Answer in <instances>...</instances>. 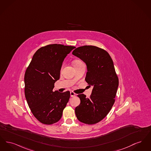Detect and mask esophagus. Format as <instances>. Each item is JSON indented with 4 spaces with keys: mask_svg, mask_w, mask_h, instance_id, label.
<instances>
[{
    "mask_svg": "<svg viewBox=\"0 0 151 151\" xmlns=\"http://www.w3.org/2000/svg\"><path fill=\"white\" fill-rule=\"evenodd\" d=\"M70 95H71V97H73L75 96H76V93L72 91L70 92Z\"/></svg>",
    "mask_w": 151,
    "mask_h": 151,
    "instance_id": "34e87169",
    "label": "esophagus"
}]
</instances>
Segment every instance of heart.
<instances>
[{"mask_svg": "<svg viewBox=\"0 0 151 151\" xmlns=\"http://www.w3.org/2000/svg\"><path fill=\"white\" fill-rule=\"evenodd\" d=\"M81 62H80V61H79V60H77V61H75V62H74L73 63V64L74 65H76V64H79V63H81Z\"/></svg>", "mask_w": 151, "mask_h": 151, "instance_id": "1", "label": "heart"}]
</instances>
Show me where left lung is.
<instances>
[{
	"mask_svg": "<svg viewBox=\"0 0 151 151\" xmlns=\"http://www.w3.org/2000/svg\"><path fill=\"white\" fill-rule=\"evenodd\" d=\"M72 54L86 64L85 80L93 87L90 98L78 95L80 104L75 108V114L80 122L98 123L107 115L115 101L119 79L112 59L106 50L93 45L76 48Z\"/></svg>",
	"mask_w": 151,
	"mask_h": 151,
	"instance_id": "obj_1",
	"label": "left lung"
}]
</instances>
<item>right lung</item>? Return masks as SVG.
Returning a JSON list of instances; mask_svg holds the SVG:
<instances>
[{"label": "right lung", "instance_id": "obj_1", "mask_svg": "<svg viewBox=\"0 0 151 151\" xmlns=\"http://www.w3.org/2000/svg\"><path fill=\"white\" fill-rule=\"evenodd\" d=\"M73 46L53 44L40 48L34 55L24 75V93L32 114L47 125L58 122L70 98V91H53L60 78L63 62L75 48Z\"/></svg>", "mask_w": 151, "mask_h": 151}]
</instances>
